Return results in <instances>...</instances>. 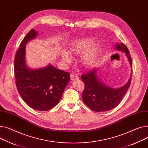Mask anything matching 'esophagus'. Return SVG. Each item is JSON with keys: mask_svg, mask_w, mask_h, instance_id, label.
Instances as JSON below:
<instances>
[{"mask_svg": "<svg viewBox=\"0 0 148 148\" xmlns=\"http://www.w3.org/2000/svg\"><path fill=\"white\" fill-rule=\"evenodd\" d=\"M70 77H71V79L72 81H74V80H76L78 79V77L76 74H71L70 75Z\"/></svg>", "mask_w": 148, "mask_h": 148, "instance_id": "34e87169", "label": "esophagus"}]
</instances>
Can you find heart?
Wrapping results in <instances>:
<instances>
[{
  "mask_svg": "<svg viewBox=\"0 0 148 148\" xmlns=\"http://www.w3.org/2000/svg\"><path fill=\"white\" fill-rule=\"evenodd\" d=\"M95 42L96 39L92 37L77 39L68 45L69 51L74 55H80L82 53V64L86 68H91L99 60L102 49L101 43ZM61 56L65 62L71 61V55L67 51H63L61 52Z\"/></svg>",
  "mask_w": 148,
  "mask_h": 148,
  "instance_id": "heart-1",
  "label": "heart"
}]
</instances>
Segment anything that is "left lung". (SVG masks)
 <instances>
[{
    "label": "left lung",
    "instance_id": "obj_1",
    "mask_svg": "<svg viewBox=\"0 0 148 148\" xmlns=\"http://www.w3.org/2000/svg\"><path fill=\"white\" fill-rule=\"evenodd\" d=\"M115 49L125 53L131 66V75L128 82L119 88H114L102 82L98 75L99 68H95L90 71L82 75V81L85 84L82 93L84 103L95 112L108 111L114 109L121 102L130 87L132 74V61L129 50L123 43L115 45Z\"/></svg>",
    "mask_w": 148,
    "mask_h": 148
}]
</instances>
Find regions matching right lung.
I'll return each instance as SVG.
<instances>
[{"instance_id": "1", "label": "right lung", "mask_w": 148, "mask_h": 148, "mask_svg": "<svg viewBox=\"0 0 148 148\" xmlns=\"http://www.w3.org/2000/svg\"><path fill=\"white\" fill-rule=\"evenodd\" d=\"M37 36L38 33L32 29L24 38L15 56L14 73L17 89L23 101L32 109L45 111L60 102L70 82V74L52 64L37 69L27 66L25 46Z\"/></svg>"}]
</instances>
